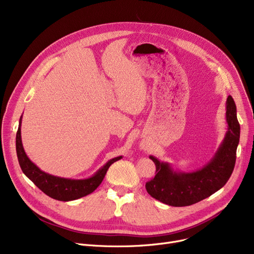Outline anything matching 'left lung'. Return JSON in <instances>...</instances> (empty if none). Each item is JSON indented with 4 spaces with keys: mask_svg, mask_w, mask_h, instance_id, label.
<instances>
[{
    "mask_svg": "<svg viewBox=\"0 0 254 254\" xmlns=\"http://www.w3.org/2000/svg\"><path fill=\"white\" fill-rule=\"evenodd\" d=\"M226 122L228 130L215 155L195 172H176L168 163L159 162L150 155L156 167V175L146 182L147 192L169 206L184 207L202 201L223 188L234 171L240 140L237 107L232 96L226 99Z\"/></svg>",
    "mask_w": 254,
    "mask_h": 254,
    "instance_id": "8db88e82",
    "label": "left lung"
}]
</instances>
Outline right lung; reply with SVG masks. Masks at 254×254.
I'll return each mask as SVG.
<instances>
[{"instance_id":"obj_1","label":"right lung","mask_w":254,"mask_h":254,"mask_svg":"<svg viewBox=\"0 0 254 254\" xmlns=\"http://www.w3.org/2000/svg\"><path fill=\"white\" fill-rule=\"evenodd\" d=\"M21 117L19 119V126L16 132V153L19 166L23 172V174L28 177L30 180L34 182L39 190H41L48 196L58 199V201L68 202L77 199L82 196H85L92 191H95L98 186L102 183L107 171L109 167L119 161L123 156L114 157L103 166L95 175L87 178V179H68L57 177L40 170L34 163L31 162V159L26 156L24 149L22 147L21 142Z\"/></svg>"}]
</instances>
